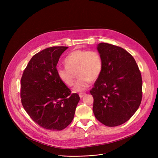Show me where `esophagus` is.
<instances>
[{"instance_id": "esophagus-1", "label": "esophagus", "mask_w": 158, "mask_h": 158, "mask_svg": "<svg viewBox=\"0 0 158 158\" xmlns=\"http://www.w3.org/2000/svg\"><path fill=\"white\" fill-rule=\"evenodd\" d=\"M86 95V94L85 93H81L79 94V97L80 98H82L83 97H85Z\"/></svg>"}]
</instances>
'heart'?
I'll list each match as a JSON object with an SVG mask.
<instances>
[{"label": "heart", "mask_w": 158, "mask_h": 158, "mask_svg": "<svg viewBox=\"0 0 158 158\" xmlns=\"http://www.w3.org/2000/svg\"><path fill=\"white\" fill-rule=\"evenodd\" d=\"M66 66L58 67L57 77L68 86L73 85L76 73L79 77L73 87L75 92H81L87 89L91 81H95L102 71V58L96 51L76 50L70 52L64 60Z\"/></svg>", "instance_id": "heart-1"}]
</instances>
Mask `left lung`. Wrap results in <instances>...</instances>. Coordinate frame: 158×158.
Listing matches in <instances>:
<instances>
[{
  "label": "left lung",
  "mask_w": 158,
  "mask_h": 158,
  "mask_svg": "<svg viewBox=\"0 0 158 158\" xmlns=\"http://www.w3.org/2000/svg\"><path fill=\"white\" fill-rule=\"evenodd\" d=\"M97 49L103 67L90 91L93 111L104 125L118 126L129 120L141 104L142 75L134 57L123 48L100 43Z\"/></svg>",
  "instance_id": "1"
}]
</instances>
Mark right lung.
Returning <instances> with one entry per match:
<instances>
[{
    "label": "right lung",
    "instance_id": "1",
    "mask_svg": "<svg viewBox=\"0 0 158 158\" xmlns=\"http://www.w3.org/2000/svg\"><path fill=\"white\" fill-rule=\"evenodd\" d=\"M68 47H52L32 56L21 79L25 110L44 129L61 131L72 122L80 97L58 78L56 66Z\"/></svg>",
    "mask_w": 158,
    "mask_h": 158
}]
</instances>
